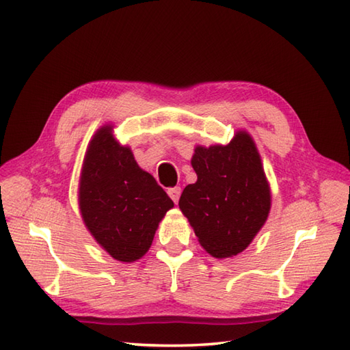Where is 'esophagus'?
Masks as SVG:
<instances>
[{"label":"esophagus","mask_w":350,"mask_h":350,"mask_svg":"<svg viewBox=\"0 0 350 350\" xmlns=\"http://www.w3.org/2000/svg\"><path fill=\"white\" fill-rule=\"evenodd\" d=\"M180 194H182V189H180V187H174V188H170V189H168V196L171 197V200H173L174 203L179 202Z\"/></svg>","instance_id":"1"}]
</instances>
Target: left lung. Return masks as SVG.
<instances>
[{
  "instance_id": "obj_1",
  "label": "left lung",
  "mask_w": 350,
  "mask_h": 350,
  "mask_svg": "<svg viewBox=\"0 0 350 350\" xmlns=\"http://www.w3.org/2000/svg\"><path fill=\"white\" fill-rule=\"evenodd\" d=\"M197 182L183 189L179 207L202 247L213 257H233L248 247L271 209L260 156L248 133L227 146L197 147Z\"/></svg>"
}]
</instances>
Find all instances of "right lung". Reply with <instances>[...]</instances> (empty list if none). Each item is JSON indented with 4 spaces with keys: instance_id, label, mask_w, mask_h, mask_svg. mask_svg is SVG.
Listing matches in <instances>:
<instances>
[{
    "instance_id": "1",
    "label": "right lung",
    "mask_w": 350,
    "mask_h": 350,
    "mask_svg": "<svg viewBox=\"0 0 350 350\" xmlns=\"http://www.w3.org/2000/svg\"><path fill=\"white\" fill-rule=\"evenodd\" d=\"M174 206L152 174L109 126L98 131L84 159L79 209L87 228L118 262H135L150 248L163 215Z\"/></svg>"
}]
</instances>
